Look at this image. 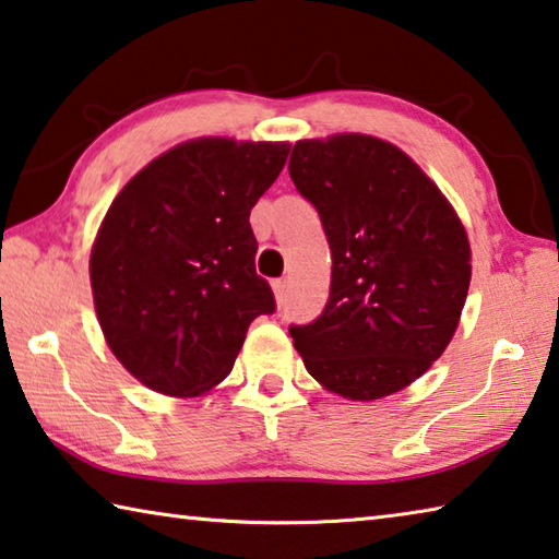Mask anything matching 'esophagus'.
<instances>
[{
  "instance_id": "esophagus-1",
  "label": "esophagus",
  "mask_w": 559,
  "mask_h": 559,
  "mask_svg": "<svg viewBox=\"0 0 559 559\" xmlns=\"http://www.w3.org/2000/svg\"><path fill=\"white\" fill-rule=\"evenodd\" d=\"M271 288H273V298H276V306L281 308L283 302H286V296H288V281L286 278L273 281Z\"/></svg>"
}]
</instances>
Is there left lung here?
I'll list each match as a JSON object with an SVG mask.
<instances>
[{
  "mask_svg": "<svg viewBox=\"0 0 559 559\" xmlns=\"http://www.w3.org/2000/svg\"><path fill=\"white\" fill-rule=\"evenodd\" d=\"M288 169L333 259L323 316L290 328L302 365L353 402L402 392L459 328L471 283L466 226L437 182L382 138L298 140Z\"/></svg>",
  "mask_w": 559,
  "mask_h": 559,
  "instance_id": "8db88e82",
  "label": "left lung"
}]
</instances>
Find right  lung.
<instances>
[{
  "mask_svg": "<svg viewBox=\"0 0 559 559\" xmlns=\"http://www.w3.org/2000/svg\"><path fill=\"white\" fill-rule=\"evenodd\" d=\"M290 143L222 135L169 147L120 189L91 249L93 306L118 362L175 400L210 394L276 302L249 214Z\"/></svg>",
  "mask_w": 559,
  "mask_h": 559,
  "instance_id": "right-lung-1",
  "label": "right lung"
}]
</instances>
